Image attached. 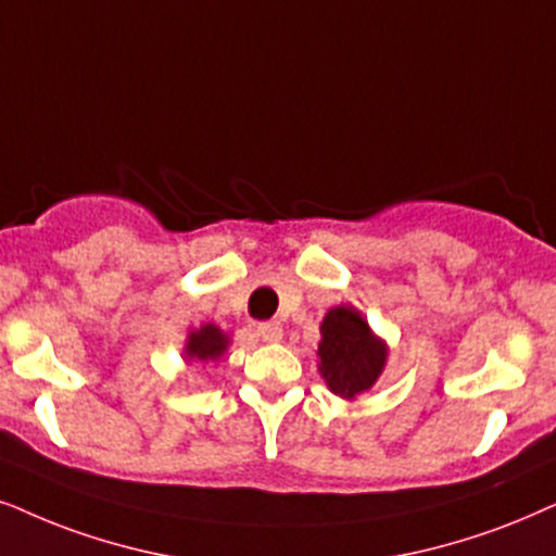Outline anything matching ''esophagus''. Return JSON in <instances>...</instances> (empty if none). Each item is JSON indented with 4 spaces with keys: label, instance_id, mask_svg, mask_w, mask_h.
<instances>
[{
    "label": "esophagus",
    "instance_id": "1",
    "mask_svg": "<svg viewBox=\"0 0 556 556\" xmlns=\"http://www.w3.org/2000/svg\"><path fill=\"white\" fill-rule=\"evenodd\" d=\"M256 330H258V336H262V341H266V343H274V341L282 339V323L279 320L258 323Z\"/></svg>",
    "mask_w": 556,
    "mask_h": 556
}]
</instances>
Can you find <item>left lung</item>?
<instances>
[{
    "mask_svg": "<svg viewBox=\"0 0 556 556\" xmlns=\"http://www.w3.org/2000/svg\"><path fill=\"white\" fill-rule=\"evenodd\" d=\"M318 369L328 390L343 400L367 392L388 362V346L351 305L330 307L320 323Z\"/></svg>",
    "mask_w": 556,
    "mask_h": 556,
    "instance_id": "8db88e82",
    "label": "left lung"
}]
</instances>
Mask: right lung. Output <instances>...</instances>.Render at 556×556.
Returning a JSON list of instances; mask_svg holds the SVG:
<instances>
[{"instance_id": "add662e5", "label": "right lung", "mask_w": 556, "mask_h": 556, "mask_svg": "<svg viewBox=\"0 0 556 556\" xmlns=\"http://www.w3.org/2000/svg\"><path fill=\"white\" fill-rule=\"evenodd\" d=\"M228 336L223 333L220 328L213 326V323H205L202 328H197L189 333V339L185 343V356L189 362H217L228 349Z\"/></svg>"}]
</instances>
